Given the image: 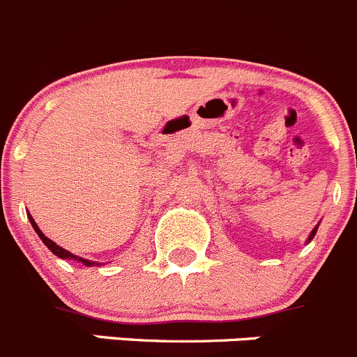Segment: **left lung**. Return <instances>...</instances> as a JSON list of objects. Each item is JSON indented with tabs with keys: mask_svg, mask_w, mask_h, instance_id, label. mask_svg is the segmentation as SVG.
<instances>
[{
	"mask_svg": "<svg viewBox=\"0 0 357 357\" xmlns=\"http://www.w3.org/2000/svg\"><path fill=\"white\" fill-rule=\"evenodd\" d=\"M315 233H317V227H314V231L310 233V236H308V242H310V240L314 238V236H315Z\"/></svg>",
	"mask_w": 357,
	"mask_h": 357,
	"instance_id": "obj_1",
	"label": "left lung"
}]
</instances>
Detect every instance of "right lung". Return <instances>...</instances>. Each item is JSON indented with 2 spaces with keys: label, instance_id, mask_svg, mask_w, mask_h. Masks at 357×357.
Here are the masks:
<instances>
[{
  "label": "right lung",
  "instance_id": "1",
  "mask_svg": "<svg viewBox=\"0 0 357 357\" xmlns=\"http://www.w3.org/2000/svg\"><path fill=\"white\" fill-rule=\"evenodd\" d=\"M29 220H31V226L35 227V231L38 233V236H40V238H42V242L45 243V245L49 247V250H50V252H54V254H56L57 257H61V259H77V261H80V263H82V264H86V266H93V264H98V263H93V261H87V259H84V257L73 256V254H71V252H68V250H64L63 247H59V245H57V243H54L52 240H49V238H47L45 235H43L42 231H40V227L36 226L35 219H33L31 215H29Z\"/></svg>",
  "mask_w": 357,
  "mask_h": 357
}]
</instances>
